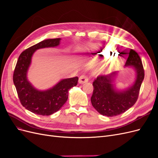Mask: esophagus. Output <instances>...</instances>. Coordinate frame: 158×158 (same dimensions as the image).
I'll return each mask as SVG.
<instances>
[{"instance_id": "obj_1", "label": "esophagus", "mask_w": 158, "mask_h": 158, "mask_svg": "<svg viewBox=\"0 0 158 158\" xmlns=\"http://www.w3.org/2000/svg\"><path fill=\"white\" fill-rule=\"evenodd\" d=\"M88 81V78L87 76L85 75H82L81 76H80L78 82L80 84H84L85 82H87Z\"/></svg>"}]
</instances>
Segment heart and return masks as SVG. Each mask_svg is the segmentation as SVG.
Masks as SVG:
<instances>
[{
    "label": "heart",
    "mask_w": 158,
    "mask_h": 158,
    "mask_svg": "<svg viewBox=\"0 0 158 158\" xmlns=\"http://www.w3.org/2000/svg\"><path fill=\"white\" fill-rule=\"evenodd\" d=\"M107 52H108V51L107 49H103L101 51V52H100V54H102V55L105 56V55H106V54H107ZM106 70H107L106 66H101V67L98 69V73H104L105 71H106Z\"/></svg>",
    "instance_id": "obj_1"
}]
</instances>
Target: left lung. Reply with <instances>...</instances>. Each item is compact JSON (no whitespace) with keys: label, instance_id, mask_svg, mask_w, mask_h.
<instances>
[{"label":"left lung","instance_id":"left-lung-1","mask_svg":"<svg viewBox=\"0 0 158 158\" xmlns=\"http://www.w3.org/2000/svg\"><path fill=\"white\" fill-rule=\"evenodd\" d=\"M125 67L132 68L135 72L133 84L125 89H117L114 84L118 71L98 76L93 82L91 102L96 111L103 116L113 117L125 113L135 105L138 99L144 78V70L140 56L135 51H129Z\"/></svg>","mask_w":158,"mask_h":158}]
</instances>
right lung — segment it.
<instances>
[{"instance_id":"obj_1","label":"right lung","mask_w":158,"mask_h":158,"mask_svg":"<svg viewBox=\"0 0 158 158\" xmlns=\"http://www.w3.org/2000/svg\"><path fill=\"white\" fill-rule=\"evenodd\" d=\"M61 39L42 41L23 51L19 56L14 72L13 82L22 106L28 111L40 115H50L63 107L68 99L69 90L77 85V76L62 79L54 86L45 90L35 88L27 79V71L34 52L40 49L55 47Z\"/></svg>"}]
</instances>
